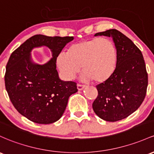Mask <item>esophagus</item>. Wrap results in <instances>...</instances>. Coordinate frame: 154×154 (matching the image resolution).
Instances as JSON below:
<instances>
[{
	"instance_id": "obj_1",
	"label": "esophagus",
	"mask_w": 154,
	"mask_h": 154,
	"mask_svg": "<svg viewBox=\"0 0 154 154\" xmlns=\"http://www.w3.org/2000/svg\"><path fill=\"white\" fill-rule=\"evenodd\" d=\"M84 88H85V85H80V84H78V85H77V89H78L79 91H82V90H83Z\"/></svg>"
}]
</instances>
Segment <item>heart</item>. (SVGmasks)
<instances>
[{
  "mask_svg": "<svg viewBox=\"0 0 154 154\" xmlns=\"http://www.w3.org/2000/svg\"><path fill=\"white\" fill-rule=\"evenodd\" d=\"M60 74L65 80H72L83 71L82 80L92 79L95 82H104L114 73L117 64V50L109 38L82 40L71 45L67 53L60 52L56 59Z\"/></svg>",
  "mask_w": 154,
  "mask_h": 154,
  "instance_id": "b5f03b06",
  "label": "heart"
}]
</instances>
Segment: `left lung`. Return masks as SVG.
I'll return each mask as SVG.
<instances>
[{"mask_svg": "<svg viewBox=\"0 0 154 154\" xmlns=\"http://www.w3.org/2000/svg\"><path fill=\"white\" fill-rule=\"evenodd\" d=\"M112 37L117 50V64L107 81L96 85L98 96L93 109L109 122L132 114L143 103L148 86V74L143 54L134 42L121 32L109 29L95 34Z\"/></svg>", "mask_w": 154, "mask_h": 154, "instance_id": "left-lung-1", "label": "left lung"}]
</instances>
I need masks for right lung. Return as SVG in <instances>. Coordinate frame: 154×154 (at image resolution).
Instances as JSON below:
<instances>
[{"label": "right lung", "mask_w": 154, "mask_h": 154, "mask_svg": "<svg viewBox=\"0 0 154 154\" xmlns=\"http://www.w3.org/2000/svg\"><path fill=\"white\" fill-rule=\"evenodd\" d=\"M73 36L30 37L11 53L6 65L5 85L14 107L22 116L39 124H50L63 116L69 98L77 92V84L61 80L57 57ZM47 46L52 58L44 64L32 60V50Z\"/></svg>", "instance_id": "add662e5"}]
</instances>
